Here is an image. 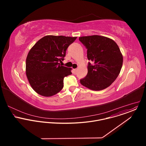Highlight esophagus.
I'll use <instances>...</instances> for the list:
<instances>
[{
    "mask_svg": "<svg viewBox=\"0 0 146 146\" xmlns=\"http://www.w3.org/2000/svg\"><path fill=\"white\" fill-rule=\"evenodd\" d=\"M74 72H75V73H76V71H77V69H74Z\"/></svg>",
    "mask_w": 146,
    "mask_h": 146,
    "instance_id": "esophagus-1",
    "label": "esophagus"
}]
</instances>
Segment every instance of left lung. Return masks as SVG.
I'll return each instance as SVG.
<instances>
[{
    "label": "left lung",
    "mask_w": 146,
    "mask_h": 146,
    "mask_svg": "<svg viewBox=\"0 0 146 146\" xmlns=\"http://www.w3.org/2000/svg\"><path fill=\"white\" fill-rule=\"evenodd\" d=\"M79 40L87 49V75L80 83L92 90H101L110 86L119 76L123 57L112 39L100 35L82 36Z\"/></svg>",
    "instance_id": "8db88e82"
}]
</instances>
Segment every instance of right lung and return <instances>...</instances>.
I'll use <instances>...</instances> for the list:
<instances>
[{"instance_id": "right-lung-1", "label": "right lung", "mask_w": 146, "mask_h": 146, "mask_svg": "<svg viewBox=\"0 0 146 146\" xmlns=\"http://www.w3.org/2000/svg\"><path fill=\"white\" fill-rule=\"evenodd\" d=\"M77 37L46 35L30 50L26 61V74L32 88L38 94L50 97L63 87L64 77L72 74L71 68L63 66L68 46Z\"/></svg>"}]
</instances>
